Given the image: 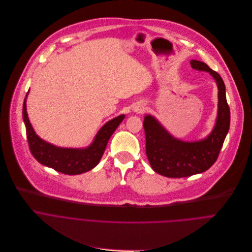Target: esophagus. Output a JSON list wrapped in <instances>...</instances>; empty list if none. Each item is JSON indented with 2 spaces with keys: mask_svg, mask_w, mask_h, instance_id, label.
Returning <instances> with one entry per match:
<instances>
[{
  "mask_svg": "<svg viewBox=\"0 0 252 252\" xmlns=\"http://www.w3.org/2000/svg\"><path fill=\"white\" fill-rule=\"evenodd\" d=\"M133 110H134L135 112H137V113H141V112L144 110V106L141 105V104H137V105L134 106Z\"/></svg>",
  "mask_w": 252,
  "mask_h": 252,
  "instance_id": "esophagus-1",
  "label": "esophagus"
}]
</instances>
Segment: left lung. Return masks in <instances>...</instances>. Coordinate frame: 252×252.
<instances>
[{
  "instance_id": "obj_1",
  "label": "left lung",
  "mask_w": 252,
  "mask_h": 252,
  "mask_svg": "<svg viewBox=\"0 0 252 252\" xmlns=\"http://www.w3.org/2000/svg\"><path fill=\"white\" fill-rule=\"evenodd\" d=\"M190 66L199 71H208L215 78L219 89L218 117L207 138L186 142L173 137L153 116H145L143 126L148 160L156 173L168 178H185L209 170L217 161L229 130L230 111L222 78L205 63L191 60Z\"/></svg>"
}]
</instances>
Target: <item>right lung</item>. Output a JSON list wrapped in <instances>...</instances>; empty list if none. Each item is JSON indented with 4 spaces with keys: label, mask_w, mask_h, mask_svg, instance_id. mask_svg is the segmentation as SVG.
<instances>
[{
    "label": "right lung",
    "mask_w": 252,
    "mask_h": 252,
    "mask_svg": "<svg viewBox=\"0 0 252 252\" xmlns=\"http://www.w3.org/2000/svg\"><path fill=\"white\" fill-rule=\"evenodd\" d=\"M26 99L27 96L23 105V119L32 156L43 166L65 175L83 174L96 167L104 153L108 140L125 118V115L122 114L104 124L96 134L93 142L86 148H61L43 141L35 134L28 117Z\"/></svg>",
    "instance_id": "1"
}]
</instances>
